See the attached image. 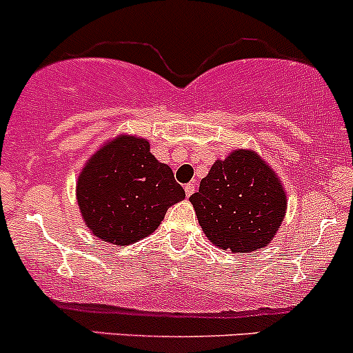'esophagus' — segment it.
Masks as SVG:
<instances>
[{
    "label": "esophagus",
    "instance_id": "esophagus-1",
    "mask_svg": "<svg viewBox=\"0 0 353 353\" xmlns=\"http://www.w3.org/2000/svg\"><path fill=\"white\" fill-rule=\"evenodd\" d=\"M194 190H196V188H194L193 183H190V184H186V186H184V191H186V196H191V194L194 193Z\"/></svg>",
    "mask_w": 353,
    "mask_h": 353
}]
</instances>
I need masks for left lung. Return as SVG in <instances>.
<instances>
[{"label":"left lung","mask_w":353,"mask_h":353,"mask_svg":"<svg viewBox=\"0 0 353 353\" xmlns=\"http://www.w3.org/2000/svg\"><path fill=\"white\" fill-rule=\"evenodd\" d=\"M198 222L213 244L232 252L265 248L287 210L282 181L252 150H234L216 160L191 194Z\"/></svg>","instance_id":"8db88e82"}]
</instances>
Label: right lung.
<instances>
[{"mask_svg": "<svg viewBox=\"0 0 353 353\" xmlns=\"http://www.w3.org/2000/svg\"><path fill=\"white\" fill-rule=\"evenodd\" d=\"M184 196L172 169L150 154V143L130 134L95 152L77 183L78 206L90 232L116 245L150 236Z\"/></svg>", "mask_w": 353, "mask_h": 353, "instance_id": "obj_1", "label": "right lung"}]
</instances>
